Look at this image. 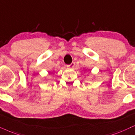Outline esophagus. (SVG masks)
<instances>
[{
  "mask_svg": "<svg viewBox=\"0 0 135 135\" xmlns=\"http://www.w3.org/2000/svg\"><path fill=\"white\" fill-rule=\"evenodd\" d=\"M74 66H75V62H72L70 65H67L68 67H70V68H73Z\"/></svg>",
  "mask_w": 135,
  "mask_h": 135,
  "instance_id": "1",
  "label": "esophagus"
}]
</instances>
